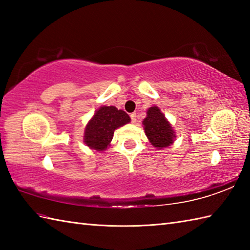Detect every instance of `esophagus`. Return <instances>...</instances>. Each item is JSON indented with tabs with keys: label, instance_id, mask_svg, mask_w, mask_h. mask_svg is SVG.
I'll list each match as a JSON object with an SVG mask.
<instances>
[{
	"label": "esophagus",
	"instance_id": "1",
	"mask_svg": "<svg viewBox=\"0 0 250 250\" xmlns=\"http://www.w3.org/2000/svg\"><path fill=\"white\" fill-rule=\"evenodd\" d=\"M130 117H131L132 122H133V124H135V122H136V114H135V113H132V114L130 115Z\"/></svg>",
	"mask_w": 250,
	"mask_h": 250
}]
</instances>
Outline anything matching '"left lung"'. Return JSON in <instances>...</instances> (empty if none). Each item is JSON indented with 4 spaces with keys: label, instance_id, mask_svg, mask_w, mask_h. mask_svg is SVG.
I'll list each match as a JSON object with an SVG mask.
<instances>
[{
    "label": "left lung",
    "instance_id": "8db88e82",
    "mask_svg": "<svg viewBox=\"0 0 250 250\" xmlns=\"http://www.w3.org/2000/svg\"><path fill=\"white\" fill-rule=\"evenodd\" d=\"M146 118L143 120L145 134L150 144L157 149L171 146L176 140L173 126L158 106H151L146 111Z\"/></svg>",
    "mask_w": 250,
    "mask_h": 250
}]
</instances>
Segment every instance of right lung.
I'll return each instance as SVG.
<instances>
[{"instance_id": "add662e5", "label": "right lung", "mask_w": 250, "mask_h": 250, "mask_svg": "<svg viewBox=\"0 0 250 250\" xmlns=\"http://www.w3.org/2000/svg\"><path fill=\"white\" fill-rule=\"evenodd\" d=\"M130 116L115 106H101L84 126L83 143L90 149L104 151L110 146L114 132L129 124Z\"/></svg>"}]
</instances>
